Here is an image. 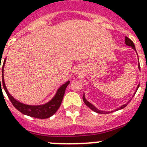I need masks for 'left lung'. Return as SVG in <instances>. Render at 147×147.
I'll return each mask as SVG.
<instances>
[{"mask_svg": "<svg viewBox=\"0 0 147 147\" xmlns=\"http://www.w3.org/2000/svg\"><path fill=\"white\" fill-rule=\"evenodd\" d=\"M125 43H126V44H127V46H129V47H132L133 49H134L135 51H136V49H135L134 43V42H133L132 40H130V39H129V38H128L127 36H126V37H125ZM139 69H140V65H139ZM139 86H140V85H138V86H137V90L138 89V88H139ZM82 98H83V101L85 102V105H87L88 107H89V108H90V109H91V110H92L93 111L97 112V113H99V114H106V113H110V112L103 111H100V110L97 109L96 107H94V105H92L91 103L88 102V100H86V99H85V94H84V95H83ZM129 102H130V101H128V102L127 103V104H125V105H122L121 107H119V108H117V109H116V111H117V110H121V109H123V108H124V107H125L126 106H127V105H128V104H129Z\"/></svg>", "mask_w": 147, "mask_h": 147, "instance_id": "8db88e82", "label": "left lung"}]
</instances>
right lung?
<instances>
[{"label":"right lung","instance_id":"obj_1","mask_svg":"<svg viewBox=\"0 0 147 147\" xmlns=\"http://www.w3.org/2000/svg\"><path fill=\"white\" fill-rule=\"evenodd\" d=\"M6 59L3 61V66H2V73H3V67L5 64ZM1 69V65H0ZM2 82V84H1L0 82ZM69 81L65 82L64 85H62L61 87L58 89L56 94L54 96V98L49 101L47 104L42 105H27L25 104H22L19 102L18 100L13 98L8 92L7 89L5 86V83H4V79H3V74H2V78L1 79L0 78V86H1V91L2 90L1 88V85L3 87V89L5 92L7 94L8 98L10 99V102L12 103V105L14 106L16 109H17L19 111H20L22 114L27 115V116L33 117L39 119H46L49 118L51 116H53V114H55V112L57 111L59 107L62 104V98L64 97L65 92L66 89V87L69 85Z\"/></svg>","mask_w":147,"mask_h":147}]
</instances>
